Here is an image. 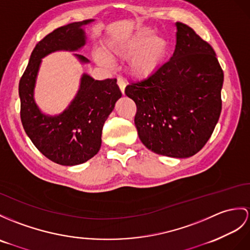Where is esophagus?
Here are the masks:
<instances>
[{
    "label": "esophagus",
    "mask_w": 250,
    "mask_h": 250,
    "mask_svg": "<svg viewBox=\"0 0 250 250\" xmlns=\"http://www.w3.org/2000/svg\"><path fill=\"white\" fill-rule=\"evenodd\" d=\"M118 86L120 87L121 92L124 94V93H125V86H126V83H125L123 78H118Z\"/></svg>",
    "instance_id": "1"
}]
</instances>
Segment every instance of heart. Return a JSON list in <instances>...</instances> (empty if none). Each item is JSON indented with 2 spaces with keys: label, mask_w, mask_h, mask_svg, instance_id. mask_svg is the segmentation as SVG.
Returning <instances> with one entry per match:
<instances>
[{
  "label": "heart",
  "mask_w": 250,
  "mask_h": 250,
  "mask_svg": "<svg viewBox=\"0 0 250 250\" xmlns=\"http://www.w3.org/2000/svg\"><path fill=\"white\" fill-rule=\"evenodd\" d=\"M168 52L167 41L155 36L153 29L143 27L124 39H111L103 48L93 52L95 62L105 68H111L112 58L129 59L127 71L135 79L149 78L160 70Z\"/></svg>",
  "instance_id": "1"
}]
</instances>
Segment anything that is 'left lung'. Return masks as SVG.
<instances>
[{
	"label": "left lung",
	"mask_w": 250,
	"mask_h": 250,
	"mask_svg": "<svg viewBox=\"0 0 250 250\" xmlns=\"http://www.w3.org/2000/svg\"><path fill=\"white\" fill-rule=\"evenodd\" d=\"M172 57L155 75L128 84L137 105L135 125L154 153L188 158L210 139L222 111L224 73L208 42L184 23H175Z\"/></svg>",
	"instance_id": "obj_1"
}]
</instances>
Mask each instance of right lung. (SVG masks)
Segmentation results:
<instances>
[{"mask_svg":"<svg viewBox=\"0 0 250 250\" xmlns=\"http://www.w3.org/2000/svg\"><path fill=\"white\" fill-rule=\"evenodd\" d=\"M95 20L70 23L55 29L36 45L19 83L23 128L41 154L60 166L73 167L94 157L102 130L122 93L117 79L95 81L83 73L77 92L62 112L47 114L37 105L35 88L42 59L56 52H79L87 43L86 26ZM81 64L90 62L73 54Z\"/></svg>","mask_w":250,"mask_h":250,"instance_id":"right-lung-1","label":"right lung"}]
</instances>
